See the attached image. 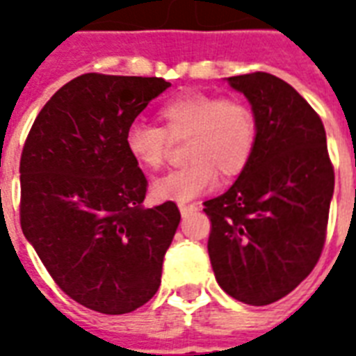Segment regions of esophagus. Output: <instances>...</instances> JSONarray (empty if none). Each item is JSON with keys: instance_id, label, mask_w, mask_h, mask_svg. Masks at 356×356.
<instances>
[{"instance_id": "1", "label": "esophagus", "mask_w": 356, "mask_h": 356, "mask_svg": "<svg viewBox=\"0 0 356 356\" xmlns=\"http://www.w3.org/2000/svg\"><path fill=\"white\" fill-rule=\"evenodd\" d=\"M197 209H200L197 203H179V211H181V214H190V212H195Z\"/></svg>"}]
</instances>
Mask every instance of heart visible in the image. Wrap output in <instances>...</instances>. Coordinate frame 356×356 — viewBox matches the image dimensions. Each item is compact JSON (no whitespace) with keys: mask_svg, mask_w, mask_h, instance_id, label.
Returning a JSON list of instances; mask_svg holds the SVG:
<instances>
[{"mask_svg":"<svg viewBox=\"0 0 356 356\" xmlns=\"http://www.w3.org/2000/svg\"><path fill=\"white\" fill-rule=\"evenodd\" d=\"M162 127L134 122L125 133V147L144 170L164 164L172 142L184 140L188 164L153 184L156 200L186 203L209 190L220 173L231 179L248 166L257 140V120L248 103L205 92H184L159 108Z\"/></svg>","mask_w":356,"mask_h":356,"instance_id":"obj_1","label":"heart"}]
</instances>
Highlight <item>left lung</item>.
<instances>
[{
	"label": "left lung",
	"instance_id": "1",
	"mask_svg": "<svg viewBox=\"0 0 356 356\" xmlns=\"http://www.w3.org/2000/svg\"><path fill=\"white\" fill-rule=\"evenodd\" d=\"M229 85L251 103L253 155L234 184L205 201L209 257L218 284L245 305H270L305 281L320 260L334 192L325 127L316 111L266 72Z\"/></svg>",
	"mask_w": 356,
	"mask_h": 356
}]
</instances>
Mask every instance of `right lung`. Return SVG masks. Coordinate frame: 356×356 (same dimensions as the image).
<instances>
[{"instance_id": "1", "label": "right lung", "mask_w": 356, "mask_h": 356, "mask_svg": "<svg viewBox=\"0 0 356 356\" xmlns=\"http://www.w3.org/2000/svg\"><path fill=\"white\" fill-rule=\"evenodd\" d=\"M168 86L79 75L44 105L22 151V231L57 286L102 314H127L155 296L181 222L173 201L142 205L147 179L125 147L129 125Z\"/></svg>"}]
</instances>
